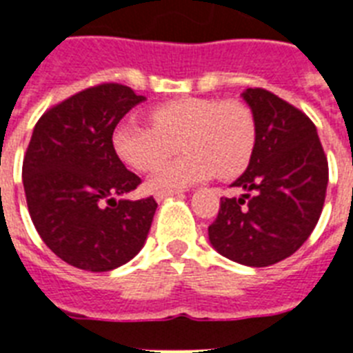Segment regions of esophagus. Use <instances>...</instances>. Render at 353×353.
I'll list each match as a JSON object with an SVG mask.
<instances>
[{
	"mask_svg": "<svg viewBox=\"0 0 353 353\" xmlns=\"http://www.w3.org/2000/svg\"><path fill=\"white\" fill-rule=\"evenodd\" d=\"M170 196H174V192H170V194H155V199H157V201H165V199L170 198Z\"/></svg>",
	"mask_w": 353,
	"mask_h": 353,
	"instance_id": "obj_1",
	"label": "esophagus"
}]
</instances>
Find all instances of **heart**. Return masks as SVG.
<instances>
[{
  "label": "heart",
  "instance_id": "obj_1",
  "mask_svg": "<svg viewBox=\"0 0 353 353\" xmlns=\"http://www.w3.org/2000/svg\"><path fill=\"white\" fill-rule=\"evenodd\" d=\"M151 126L124 119L113 130V150L122 163L148 172L182 143L188 152L179 160L159 166L148 177V190L170 194L207 181L216 174L232 177L251 159L254 119L241 102L181 97L150 110Z\"/></svg>",
  "mask_w": 353,
  "mask_h": 353
}]
</instances>
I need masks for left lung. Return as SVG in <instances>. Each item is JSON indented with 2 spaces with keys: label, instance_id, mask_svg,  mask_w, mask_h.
<instances>
[{
  "label": "left lung",
  "instance_id": "1",
  "mask_svg": "<svg viewBox=\"0 0 353 353\" xmlns=\"http://www.w3.org/2000/svg\"><path fill=\"white\" fill-rule=\"evenodd\" d=\"M241 99L256 137L245 172L231 187L247 194L221 199L209 240L232 262L265 268L291 256L317 225L328 161L317 128L301 110L260 88H249Z\"/></svg>",
  "mask_w": 353,
  "mask_h": 353
}]
</instances>
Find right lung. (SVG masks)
Here are the masks:
<instances>
[{
    "instance_id": "obj_1",
    "label": "right lung",
    "mask_w": 353,
    "mask_h": 353,
    "mask_svg": "<svg viewBox=\"0 0 353 353\" xmlns=\"http://www.w3.org/2000/svg\"><path fill=\"white\" fill-rule=\"evenodd\" d=\"M144 101L132 88L101 84L51 108L36 122L23 159L30 220L73 268L102 273L143 249L154 198L130 199L141 183L113 150V130Z\"/></svg>"
}]
</instances>
